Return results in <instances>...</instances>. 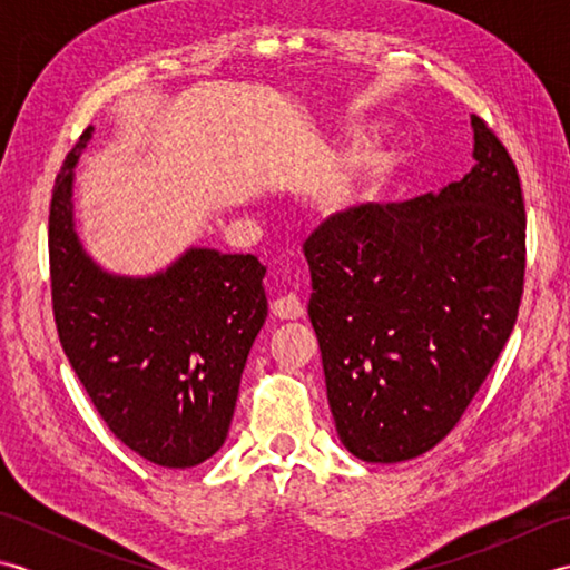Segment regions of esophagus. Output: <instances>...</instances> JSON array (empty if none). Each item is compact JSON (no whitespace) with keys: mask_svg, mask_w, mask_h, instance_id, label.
I'll list each match as a JSON object with an SVG mask.
<instances>
[{"mask_svg":"<svg viewBox=\"0 0 570 570\" xmlns=\"http://www.w3.org/2000/svg\"><path fill=\"white\" fill-rule=\"evenodd\" d=\"M272 313L282 321H296L304 316L306 308H304V304H301V298L296 294H286V296H278L272 301Z\"/></svg>","mask_w":570,"mask_h":570,"instance_id":"obj_1","label":"esophagus"}]
</instances>
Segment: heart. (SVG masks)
Masks as SVG:
<instances>
[{
  "label": "heart",
  "instance_id": "heart-1",
  "mask_svg": "<svg viewBox=\"0 0 570 570\" xmlns=\"http://www.w3.org/2000/svg\"><path fill=\"white\" fill-rule=\"evenodd\" d=\"M394 171V154L392 151H372L365 154L355 166L353 178L347 180L343 190L345 203H374L384 196L390 174Z\"/></svg>",
  "mask_w": 570,
  "mask_h": 570
}]
</instances>
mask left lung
Wrapping results in <instances>:
<instances>
[{
    "instance_id": "left-lung-1",
    "label": "left lung",
    "mask_w": 570,
    "mask_h": 570,
    "mask_svg": "<svg viewBox=\"0 0 570 570\" xmlns=\"http://www.w3.org/2000/svg\"><path fill=\"white\" fill-rule=\"evenodd\" d=\"M470 125V174L414 200L337 213L304 245L335 429L367 463H402L443 441L514 328L522 186L485 119Z\"/></svg>"
}]
</instances>
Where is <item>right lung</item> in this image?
<instances>
[{"label":"right lung","mask_w":570,"mask_h":570,"mask_svg":"<svg viewBox=\"0 0 570 570\" xmlns=\"http://www.w3.org/2000/svg\"><path fill=\"white\" fill-rule=\"evenodd\" d=\"M90 137L92 127L60 166L48 215L60 345L119 441L156 465L193 468L227 439L266 318V266L198 247L147 278L102 272L72 227V166Z\"/></svg>","instance_id":"right-lung-1"}]
</instances>
